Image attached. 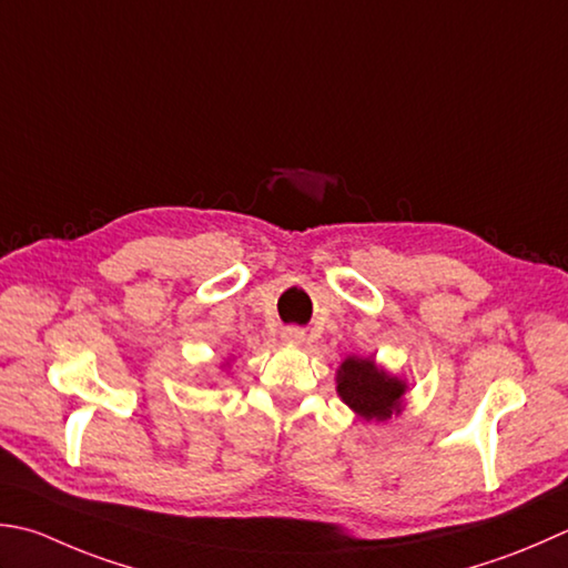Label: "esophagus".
<instances>
[{
  "label": "esophagus",
  "mask_w": 568,
  "mask_h": 568,
  "mask_svg": "<svg viewBox=\"0 0 568 568\" xmlns=\"http://www.w3.org/2000/svg\"><path fill=\"white\" fill-rule=\"evenodd\" d=\"M305 339V332L300 329V327H285L283 329V342H287V344H300Z\"/></svg>",
  "instance_id": "34e87169"
}]
</instances>
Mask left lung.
Masks as SVG:
<instances>
[{"instance_id": "8db88e82", "label": "left lung", "mask_w": 568, "mask_h": 568, "mask_svg": "<svg viewBox=\"0 0 568 568\" xmlns=\"http://www.w3.org/2000/svg\"><path fill=\"white\" fill-rule=\"evenodd\" d=\"M335 382L342 404L366 424H384L406 406L408 382L384 369L374 357L349 354L339 364Z\"/></svg>"}]
</instances>
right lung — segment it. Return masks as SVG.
Here are the masks:
<instances>
[{"label":"right lung","mask_w":568,"mask_h":568,"mask_svg":"<svg viewBox=\"0 0 568 568\" xmlns=\"http://www.w3.org/2000/svg\"><path fill=\"white\" fill-rule=\"evenodd\" d=\"M221 369H224V372H226V374H229V369H231V362H229V359H226V362H224V364H221Z\"/></svg>","instance_id":"obj_1"}]
</instances>
